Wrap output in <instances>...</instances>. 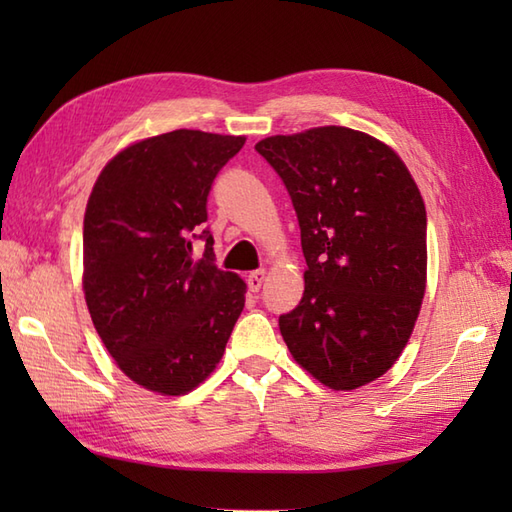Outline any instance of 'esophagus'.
I'll return each instance as SVG.
<instances>
[{"label":"esophagus","instance_id":"1","mask_svg":"<svg viewBox=\"0 0 512 512\" xmlns=\"http://www.w3.org/2000/svg\"><path fill=\"white\" fill-rule=\"evenodd\" d=\"M266 279V270H253V273H248L246 277V284H248V290L250 292H259V288H262Z\"/></svg>","mask_w":512,"mask_h":512}]
</instances>
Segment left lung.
<instances>
[{
    "label": "left lung",
    "mask_w": 512,
    "mask_h": 512,
    "mask_svg": "<svg viewBox=\"0 0 512 512\" xmlns=\"http://www.w3.org/2000/svg\"><path fill=\"white\" fill-rule=\"evenodd\" d=\"M255 149L286 184L308 264L281 336L321 385L372 383L405 350L427 290L418 184L383 140L341 125L268 136Z\"/></svg>",
    "instance_id": "1"
}]
</instances>
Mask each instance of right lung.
<instances>
[{
	"label": "right lung",
	"instance_id": "add662e5",
	"mask_svg": "<svg viewBox=\"0 0 512 512\" xmlns=\"http://www.w3.org/2000/svg\"><path fill=\"white\" fill-rule=\"evenodd\" d=\"M246 136L176 129L136 140L96 178L83 220V292L118 369L162 396H182L222 361L244 310V279L215 268L191 237L206 195Z\"/></svg>",
	"mask_w": 512,
	"mask_h": 512
}]
</instances>
